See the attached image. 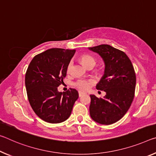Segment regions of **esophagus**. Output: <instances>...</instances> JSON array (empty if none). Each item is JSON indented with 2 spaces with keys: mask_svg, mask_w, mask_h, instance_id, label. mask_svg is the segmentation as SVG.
Returning a JSON list of instances; mask_svg holds the SVG:
<instances>
[{
  "mask_svg": "<svg viewBox=\"0 0 156 156\" xmlns=\"http://www.w3.org/2000/svg\"><path fill=\"white\" fill-rule=\"evenodd\" d=\"M78 94H79V96H80H80H82L83 94H85V93L83 92V91H79Z\"/></svg>",
  "mask_w": 156,
  "mask_h": 156,
  "instance_id": "esophagus-1",
  "label": "esophagus"
}]
</instances>
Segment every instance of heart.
<instances>
[{"label": "heart", "instance_id": "heart-1", "mask_svg": "<svg viewBox=\"0 0 156 156\" xmlns=\"http://www.w3.org/2000/svg\"><path fill=\"white\" fill-rule=\"evenodd\" d=\"M81 62H82L83 64L85 65L86 67H88L90 65H95L96 64V60L95 59L93 58L92 56L89 55H83L80 58ZM71 62L69 64L68 67H67V71H69L71 69ZM93 80L91 79H80L76 81L75 83V85L77 87L78 89H80L81 90H87L89 87H90V85L93 83Z\"/></svg>", "mask_w": 156, "mask_h": 156}]
</instances>
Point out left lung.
<instances>
[{
    "instance_id": "left-lung-1",
    "label": "left lung",
    "mask_w": 156,
    "mask_h": 156,
    "mask_svg": "<svg viewBox=\"0 0 156 156\" xmlns=\"http://www.w3.org/2000/svg\"><path fill=\"white\" fill-rule=\"evenodd\" d=\"M88 49L98 54L104 62V74L96 87L106 93L103 98L90 95V117L101 124H112L125 115L134 98V68L124 52L108 44Z\"/></svg>"
}]
</instances>
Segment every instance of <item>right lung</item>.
I'll return each mask as SVG.
<instances>
[{"label":"right lung","mask_w":156,"mask_h":156,"mask_svg":"<svg viewBox=\"0 0 156 156\" xmlns=\"http://www.w3.org/2000/svg\"><path fill=\"white\" fill-rule=\"evenodd\" d=\"M76 50L51 48L34 56L27 69L25 85L32 108L46 122L58 123L70 117L78 92L70 89L58 91L66 77L69 62Z\"/></svg>","instance_id":"add662e5"}]
</instances>
